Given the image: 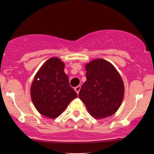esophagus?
I'll list each match as a JSON object with an SVG mask.
<instances>
[{
    "instance_id": "34e87169",
    "label": "esophagus",
    "mask_w": 154,
    "mask_h": 154,
    "mask_svg": "<svg viewBox=\"0 0 154 154\" xmlns=\"http://www.w3.org/2000/svg\"><path fill=\"white\" fill-rule=\"evenodd\" d=\"M80 89H81V86L80 85H78L77 87H76L75 88V91H76V93H77V94L79 93V91H80Z\"/></svg>"
}]
</instances>
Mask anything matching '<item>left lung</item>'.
<instances>
[{
  "label": "left lung",
  "mask_w": 154,
  "mask_h": 154,
  "mask_svg": "<svg viewBox=\"0 0 154 154\" xmlns=\"http://www.w3.org/2000/svg\"><path fill=\"white\" fill-rule=\"evenodd\" d=\"M87 80L81 87L79 98L95 119L113 115L121 106L125 85L119 72L112 63L96 59L85 64Z\"/></svg>",
  "instance_id": "left-lung-1"
}]
</instances>
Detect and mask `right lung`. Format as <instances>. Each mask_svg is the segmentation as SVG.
<instances>
[{"mask_svg":"<svg viewBox=\"0 0 154 154\" xmlns=\"http://www.w3.org/2000/svg\"><path fill=\"white\" fill-rule=\"evenodd\" d=\"M64 67L65 63L59 58H50L39 69L31 85V99L35 109L51 119L62 114L77 97L70 87Z\"/></svg>","mask_w":154,"mask_h":154,"instance_id":"obj_1","label":"right lung"}]
</instances>
